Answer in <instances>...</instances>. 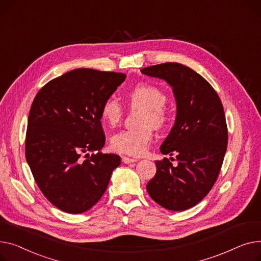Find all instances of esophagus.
Listing matches in <instances>:
<instances>
[{
  "label": "esophagus",
  "instance_id": "1",
  "mask_svg": "<svg viewBox=\"0 0 261 261\" xmlns=\"http://www.w3.org/2000/svg\"><path fill=\"white\" fill-rule=\"evenodd\" d=\"M122 161H123V163H134V162H137L138 160L137 159H134V158H128V157H122Z\"/></svg>",
  "mask_w": 261,
  "mask_h": 261
}]
</instances>
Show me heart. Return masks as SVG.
<instances>
[{"instance_id":"1","label":"heart","mask_w":261,"mask_h":261,"mask_svg":"<svg viewBox=\"0 0 261 261\" xmlns=\"http://www.w3.org/2000/svg\"><path fill=\"white\" fill-rule=\"evenodd\" d=\"M127 102L132 109H142L141 127L120 130L111 138V147L121 154L141 156L151 142L152 126L162 128L170 121V112L165 106L167 96L162 89L150 84H138L127 94ZM124 115V107L116 96L107 97L100 109V116L111 127L118 125Z\"/></svg>"}]
</instances>
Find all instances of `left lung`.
<instances>
[{"label":"left lung","instance_id":"left-lung-1","mask_svg":"<svg viewBox=\"0 0 261 261\" xmlns=\"http://www.w3.org/2000/svg\"><path fill=\"white\" fill-rule=\"evenodd\" d=\"M141 72L165 80L177 102L175 124L162 143L157 172L148 181L150 198L164 208L185 211L208 194L219 176L227 147V126L216 90L192 68L167 62L144 67Z\"/></svg>","mask_w":261,"mask_h":261}]
</instances>
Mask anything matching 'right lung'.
I'll list each match as a JSON object with an SVG mask.
<instances>
[{
	"label": "right lung",
	"instance_id": "right-lung-1",
	"mask_svg": "<svg viewBox=\"0 0 261 261\" xmlns=\"http://www.w3.org/2000/svg\"><path fill=\"white\" fill-rule=\"evenodd\" d=\"M125 76L73 69L45 84L30 107L26 160L43 195L61 211L93 207L120 165L118 155L100 151L105 144L100 109Z\"/></svg>",
	"mask_w": 261,
	"mask_h": 261
}]
</instances>
